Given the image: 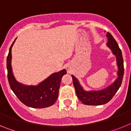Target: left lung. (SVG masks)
<instances>
[{"label":"left lung","instance_id":"1","mask_svg":"<svg viewBox=\"0 0 131 131\" xmlns=\"http://www.w3.org/2000/svg\"><path fill=\"white\" fill-rule=\"evenodd\" d=\"M106 37H107V47L112 50L113 54L116 56L117 64L118 66V77L112 85L104 90L86 92L84 91L82 86L80 85L78 80L73 75H72L73 82L74 87L75 89L76 94L78 97L79 100L85 105L98 106L107 103L114 96L117 91L121 86L122 83L123 74H124V66H123L122 52L115 40L113 39V36L107 32Z\"/></svg>","mask_w":131,"mask_h":131}]
</instances>
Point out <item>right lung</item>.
<instances>
[{
    "label": "right lung",
    "mask_w": 131,
    "mask_h": 131,
    "mask_svg": "<svg viewBox=\"0 0 131 131\" xmlns=\"http://www.w3.org/2000/svg\"><path fill=\"white\" fill-rule=\"evenodd\" d=\"M14 41L10 47L6 60L8 79L10 88L18 99L28 107L44 108L52 106L57 100L61 80L66 74V70L63 69L52 74L37 86H25L18 83L14 77L11 67V50Z\"/></svg>",
    "instance_id": "right-lung-1"
}]
</instances>
